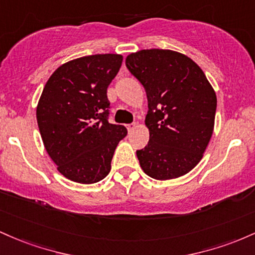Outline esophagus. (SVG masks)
<instances>
[{
	"mask_svg": "<svg viewBox=\"0 0 255 255\" xmlns=\"http://www.w3.org/2000/svg\"><path fill=\"white\" fill-rule=\"evenodd\" d=\"M135 127H136V124H128V125H127V128H128V132H130L131 130H133V128H135Z\"/></svg>",
	"mask_w": 255,
	"mask_h": 255,
	"instance_id": "34e87169",
	"label": "esophagus"
}]
</instances>
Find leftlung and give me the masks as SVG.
Returning <instances> with one entry per match:
<instances>
[{
    "label": "left lung",
    "mask_w": 255,
    "mask_h": 255,
    "mask_svg": "<svg viewBox=\"0 0 255 255\" xmlns=\"http://www.w3.org/2000/svg\"><path fill=\"white\" fill-rule=\"evenodd\" d=\"M125 64L148 99L149 142L136 151L142 170L159 181L184 176L212 137L216 91L199 65L178 51L143 49L128 55Z\"/></svg>",
    "instance_id": "obj_1"
}]
</instances>
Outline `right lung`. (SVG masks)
<instances>
[{
	"mask_svg": "<svg viewBox=\"0 0 255 255\" xmlns=\"http://www.w3.org/2000/svg\"><path fill=\"white\" fill-rule=\"evenodd\" d=\"M123 56L96 54L65 62L45 83L36 117L43 144L70 181L93 184L111 171L114 150L127 136L107 120V88Z\"/></svg>",
	"mask_w": 255,
	"mask_h": 255,
	"instance_id": "1",
	"label": "right lung"
}]
</instances>
